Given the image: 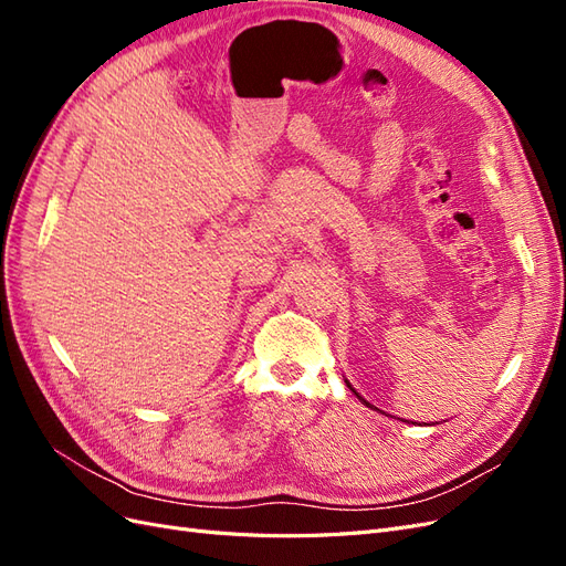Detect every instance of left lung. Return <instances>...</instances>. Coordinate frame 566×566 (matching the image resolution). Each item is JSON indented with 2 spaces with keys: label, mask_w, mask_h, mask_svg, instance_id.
<instances>
[{
  "label": "left lung",
  "mask_w": 566,
  "mask_h": 566,
  "mask_svg": "<svg viewBox=\"0 0 566 566\" xmlns=\"http://www.w3.org/2000/svg\"><path fill=\"white\" fill-rule=\"evenodd\" d=\"M345 382H347V380H345ZM347 387H349V389H352V391H354V394H356V397H358V391H356V389H354V387H352V385H349V382H347ZM358 399H361V401H364V403H366V406H368V408H373V406H370V403H368V401H366V399H364V397H358ZM403 422H406V420H403Z\"/></svg>",
  "instance_id": "1"
}]
</instances>
